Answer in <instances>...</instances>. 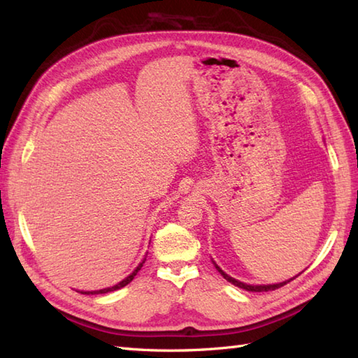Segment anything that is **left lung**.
<instances>
[{"label": "left lung", "mask_w": 358, "mask_h": 358, "mask_svg": "<svg viewBox=\"0 0 358 358\" xmlns=\"http://www.w3.org/2000/svg\"><path fill=\"white\" fill-rule=\"evenodd\" d=\"M215 268L218 269V272L222 273V275L229 281V283H232V285H235V286H238V287H241V289H246V291H252V292H268V291H275V289H278V287H281V286H285V285H287V283H291V281L295 278H291V280H286V281H283V283H277V285H263V286H252V285H246V283H241V281H238V280H235V278H232V277H229L227 275V273H224L222 269L218 268V266L215 264ZM300 275V273H299ZM296 275V277H299Z\"/></svg>", "instance_id": "obj_1"}]
</instances>
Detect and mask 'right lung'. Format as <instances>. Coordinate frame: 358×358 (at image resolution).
Masks as SVG:
<instances>
[{"label":"right lung","mask_w":358,"mask_h":358,"mask_svg":"<svg viewBox=\"0 0 358 358\" xmlns=\"http://www.w3.org/2000/svg\"><path fill=\"white\" fill-rule=\"evenodd\" d=\"M143 263H144V260L138 264V268H136L132 273H131V275H129V277H126L123 281H120V283L118 285H115V286H112V287H106V289H100V291H94V292H81V294H108V292H112V291H117V289H121V287H124L126 285H129V283H131V281L134 280V277L136 275V272H138L140 269H141V266H143Z\"/></svg>","instance_id":"1"}]
</instances>
